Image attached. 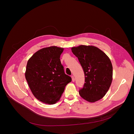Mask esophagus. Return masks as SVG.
Returning <instances> with one entry per match:
<instances>
[{
  "label": "esophagus",
  "instance_id": "esophagus-1",
  "mask_svg": "<svg viewBox=\"0 0 134 134\" xmlns=\"http://www.w3.org/2000/svg\"><path fill=\"white\" fill-rule=\"evenodd\" d=\"M71 77H72V81L73 82H74L75 81V78H74V76H71Z\"/></svg>",
  "mask_w": 134,
  "mask_h": 134
}]
</instances>
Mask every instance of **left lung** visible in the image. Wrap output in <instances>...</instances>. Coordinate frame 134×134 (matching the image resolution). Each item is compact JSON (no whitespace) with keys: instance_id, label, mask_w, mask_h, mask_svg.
I'll return each mask as SVG.
<instances>
[{"instance_id":"8db88e82","label":"left lung","mask_w":134,"mask_h":134,"mask_svg":"<svg viewBox=\"0 0 134 134\" xmlns=\"http://www.w3.org/2000/svg\"><path fill=\"white\" fill-rule=\"evenodd\" d=\"M85 73V83L79 91L82 98L95 102L104 97L113 80V66L109 57L94 46L80 45L71 48Z\"/></svg>"}]
</instances>
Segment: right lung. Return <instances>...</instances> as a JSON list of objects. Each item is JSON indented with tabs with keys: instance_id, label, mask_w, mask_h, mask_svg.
<instances>
[{
	"instance_id": "obj_1",
	"label": "right lung",
	"mask_w": 134,
	"mask_h": 134,
	"mask_svg": "<svg viewBox=\"0 0 134 134\" xmlns=\"http://www.w3.org/2000/svg\"><path fill=\"white\" fill-rule=\"evenodd\" d=\"M64 48H43L29 59L25 73L30 90L37 99L48 104L59 101L72 79L64 72L60 61Z\"/></svg>"
}]
</instances>
